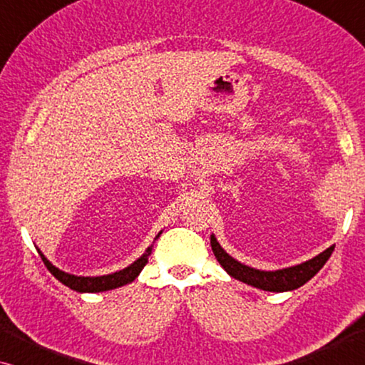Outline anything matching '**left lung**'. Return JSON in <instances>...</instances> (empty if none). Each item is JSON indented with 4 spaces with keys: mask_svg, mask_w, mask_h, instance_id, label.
<instances>
[{
    "mask_svg": "<svg viewBox=\"0 0 365 365\" xmlns=\"http://www.w3.org/2000/svg\"><path fill=\"white\" fill-rule=\"evenodd\" d=\"M211 247L217 262L221 264L229 276L247 284V286L269 292H287L304 286V284L311 281L321 271L334 251V246H331L306 262L296 264V266L291 267L277 269V271H261V269L246 266V264L239 262L232 256H229L221 247V244L217 242L214 234H211Z\"/></svg>",
    "mask_w": 365,
    "mask_h": 365,
    "instance_id": "8db88e82",
    "label": "left lung"
}]
</instances>
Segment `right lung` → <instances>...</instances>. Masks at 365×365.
<instances>
[{"label": "right lung", "instance_id": "right-lung-1", "mask_svg": "<svg viewBox=\"0 0 365 365\" xmlns=\"http://www.w3.org/2000/svg\"><path fill=\"white\" fill-rule=\"evenodd\" d=\"M161 234H163V231L159 232L156 237H154V241H156ZM151 251H153V244L146 249V252H144L141 257H138L136 261H134L133 264H129L128 267L121 269V271L106 274V276H94V277L74 276V274L64 272V271H61V269H58L56 266H53V264L46 259V256L39 251V249H38V254L41 256L44 266L48 267V271L51 272L59 282H63L64 286L73 289V291H76V292H104V291H111V289L126 286V284L133 282L134 279L139 276V272L143 271V267L146 266L148 257L151 256Z\"/></svg>", "mask_w": 365, "mask_h": 365}]
</instances>
